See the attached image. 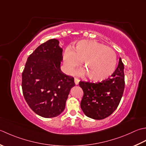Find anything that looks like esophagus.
I'll use <instances>...</instances> for the list:
<instances>
[{"instance_id": "esophagus-1", "label": "esophagus", "mask_w": 146, "mask_h": 146, "mask_svg": "<svg viewBox=\"0 0 146 146\" xmlns=\"http://www.w3.org/2000/svg\"><path fill=\"white\" fill-rule=\"evenodd\" d=\"M74 82H75V84L76 85H78L79 82V79H77V78H75V79H74Z\"/></svg>"}]
</instances>
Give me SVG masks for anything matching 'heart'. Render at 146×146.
I'll return each mask as SVG.
<instances>
[{
	"instance_id": "1",
	"label": "heart",
	"mask_w": 146,
	"mask_h": 146,
	"mask_svg": "<svg viewBox=\"0 0 146 146\" xmlns=\"http://www.w3.org/2000/svg\"><path fill=\"white\" fill-rule=\"evenodd\" d=\"M81 62L89 79L102 81L113 73L117 56L113 50L96 41L82 40L74 50L67 49L64 55L65 69L69 74H73Z\"/></svg>"
}]
</instances>
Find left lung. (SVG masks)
I'll use <instances>...</instances> for the list:
<instances>
[{"label": "left lung", "mask_w": 146, "mask_h": 146, "mask_svg": "<svg viewBox=\"0 0 146 146\" xmlns=\"http://www.w3.org/2000/svg\"><path fill=\"white\" fill-rule=\"evenodd\" d=\"M124 66L121 58L111 78L101 82L80 81L83 92L81 107L87 117L102 120L114 112L120 102L125 88Z\"/></svg>", "instance_id": "left-lung-1"}]
</instances>
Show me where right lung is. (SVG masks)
Instances as JSON below:
<instances>
[{
	"label": "right lung",
	"mask_w": 146,
	"mask_h": 146,
	"mask_svg": "<svg viewBox=\"0 0 146 146\" xmlns=\"http://www.w3.org/2000/svg\"><path fill=\"white\" fill-rule=\"evenodd\" d=\"M62 48L56 39L49 40L29 56L22 73L23 96L35 113L44 118L57 117L64 110L73 77L60 69Z\"/></svg>",
	"instance_id": "obj_1"
}]
</instances>
